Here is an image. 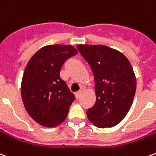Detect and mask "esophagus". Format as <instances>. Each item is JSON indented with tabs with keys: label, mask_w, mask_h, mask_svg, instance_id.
Returning <instances> with one entry per match:
<instances>
[{
	"label": "esophagus",
	"mask_w": 156,
	"mask_h": 156,
	"mask_svg": "<svg viewBox=\"0 0 156 156\" xmlns=\"http://www.w3.org/2000/svg\"><path fill=\"white\" fill-rule=\"evenodd\" d=\"M81 95H82V91L80 90V91H78L76 93V98H79L80 97H81Z\"/></svg>",
	"instance_id": "obj_1"
}]
</instances>
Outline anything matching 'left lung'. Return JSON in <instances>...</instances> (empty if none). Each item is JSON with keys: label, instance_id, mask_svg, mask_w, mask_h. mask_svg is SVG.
<instances>
[{"label": "left lung", "instance_id": "left-lung-1", "mask_svg": "<svg viewBox=\"0 0 156 156\" xmlns=\"http://www.w3.org/2000/svg\"><path fill=\"white\" fill-rule=\"evenodd\" d=\"M80 54L94 73L96 102L87 111L98 128L113 127L129 110L136 90V79L124 54L104 45H78Z\"/></svg>", "mask_w": 156, "mask_h": 156}]
</instances>
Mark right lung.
<instances>
[{"instance_id": "add662e5", "label": "right lung", "mask_w": 156, "mask_h": 156, "mask_svg": "<svg viewBox=\"0 0 156 156\" xmlns=\"http://www.w3.org/2000/svg\"><path fill=\"white\" fill-rule=\"evenodd\" d=\"M77 53L69 45H50L29 60L22 77V100L28 115L41 125L55 127L67 118L75 96L60 78V71Z\"/></svg>"}]
</instances>
